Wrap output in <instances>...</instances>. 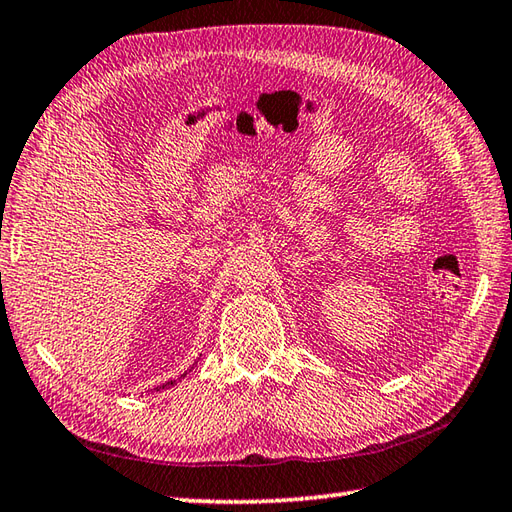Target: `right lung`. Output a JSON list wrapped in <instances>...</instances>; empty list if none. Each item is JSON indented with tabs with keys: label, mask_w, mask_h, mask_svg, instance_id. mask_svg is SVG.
Here are the masks:
<instances>
[{
	"label": "right lung",
	"mask_w": 512,
	"mask_h": 512,
	"mask_svg": "<svg viewBox=\"0 0 512 512\" xmlns=\"http://www.w3.org/2000/svg\"><path fill=\"white\" fill-rule=\"evenodd\" d=\"M166 386H173V382H166V384H162V386H157V390H159V388H166Z\"/></svg>",
	"instance_id": "right-lung-1"
}]
</instances>
